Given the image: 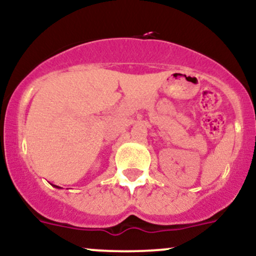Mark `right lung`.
Here are the masks:
<instances>
[{
  "mask_svg": "<svg viewBox=\"0 0 256 256\" xmlns=\"http://www.w3.org/2000/svg\"><path fill=\"white\" fill-rule=\"evenodd\" d=\"M56 188H58V186H56Z\"/></svg>",
  "mask_w": 256,
  "mask_h": 256,
  "instance_id": "add662e5",
  "label": "right lung"
}]
</instances>
